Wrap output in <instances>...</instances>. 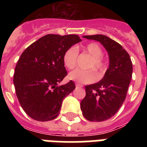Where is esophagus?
Returning <instances> with one entry per match:
<instances>
[{
	"label": "esophagus",
	"instance_id": "obj_1",
	"mask_svg": "<svg viewBox=\"0 0 147 147\" xmlns=\"http://www.w3.org/2000/svg\"><path fill=\"white\" fill-rule=\"evenodd\" d=\"M76 87H83V85L79 83H76Z\"/></svg>",
	"mask_w": 147,
	"mask_h": 147
}]
</instances>
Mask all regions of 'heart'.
<instances>
[{"mask_svg":"<svg viewBox=\"0 0 147 147\" xmlns=\"http://www.w3.org/2000/svg\"><path fill=\"white\" fill-rule=\"evenodd\" d=\"M81 50L84 54L89 55L90 59L88 61L86 67L92 68L83 70L77 69L71 71L69 74V78L70 80L75 81L79 83H92L97 79V75L94 72L98 71L99 77L105 73L107 70V63L103 59V50L101 47L96 42H90L85 45L82 49H76L71 47L65 52L63 55V64L68 69H73L77 63L78 51Z\"/></svg>","mask_w":147,"mask_h":147,"instance_id":"heart-1","label":"heart"}]
</instances>
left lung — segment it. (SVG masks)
Masks as SVG:
<instances>
[{
    "label": "left lung",
    "mask_w": 147,
    "mask_h": 147,
    "mask_svg": "<svg viewBox=\"0 0 147 147\" xmlns=\"http://www.w3.org/2000/svg\"><path fill=\"white\" fill-rule=\"evenodd\" d=\"M100 42L109 55V68L100 82L85 86L81 101L83 116L90 121H104L116 114L125 100L132 78L133 65L121 44L105 35L84 36Z\"/></svg>",
    "instance_id": "obj_1"
}]
</instances>
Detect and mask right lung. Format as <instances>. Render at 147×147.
Here are the masks:
<instances>
[{
  "mask_svg": "<svg viewBox=\"0 0 147 147\" xmlns=\"http://www.w3.org/2000/svg\"><path fill=\"white\" fill-rule=\"evenodd\" d=\"M81 41L74 34H48L21 54L15 68L13 84L22 108L31 118L48 121L57 117L63 98L76 88L72 81L58 85L67 75L63 55Z\"/></svg>",
  "mask_w": 147,
  "mask_h": 147,
  "instance_id": "1",
  "label": "right lung"
}]
</instances>
